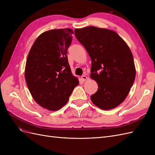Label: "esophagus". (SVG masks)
<instances>
[{
  "label": "esophagus",
  "instance_id": "esophagus-1",
  "mask_svg": "<svg viewBox=\"0 0 155 155\" xmlns=\"http://www.w3.org/2000/svg\"><path fill=\"white\" fill-rule=\"evenodd\" d=\"M81 79H82V81H85L87 79H88V78L85 76V75H83V76H82L81 77Z\"/></svg>",
  "mask_w": 155,
  "mask_h": 155
}]
</instances>
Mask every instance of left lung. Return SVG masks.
Masks as SVG:
<instances>
[{"instance_id":"1","label":"left lung","mask_w":155,"mask_h":155,"mask_svg":"<svg viewBox=\"0 0 155 155\" xmlns=\"http://www.w3.org/2000/svg\"><path fill=\"white\" fill-rule=\"evenodd\" d=\"M74 34L92 61L91 78L98 85L91 96L92 103L103 110L114 109L124 101L134 81L132 52L112 30L88 26L76 29Z\"/></svg>"}]
</instances>
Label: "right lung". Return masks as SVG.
<instances>
[{"label":"right lung","mask_w":155,"mask_h":155,"mask_svg":"<svg viewBox=\"0 0 155 155\" xmlns=\"http://www.w3.org/2000/svg\"><path fill=\"white\" fill-rule=\"evenodd\" d=\"M73 34L70 28L43 32L28 55L25 72L28 88L37 104L50 110H59L66 104L79 84L67 55Z\"/></svg>","instance_id":"add662e5"}]
</instances>
